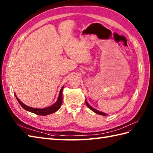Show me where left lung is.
Wrapping results in <instances>:
<instances>
[{"label": "left lung", "mask_w": 153, "mask_h": 153, "mask_svg": "<svg viewBox=\"0 0 153 153\" xmlns=\"http://www.w3.org/2000/svg\"><path fill=\"white\" fill-rule=\"evenodd\" d=\"M85 102H86V105H87V106L89 107V108L91 110H93V111L94 112H95V113H97V114H100V115H102V116H106L107 114H105V113H103V112H99V111H98V110H95V108H93V107H91V106L88 103H87V101H85Z\"/></svg>", "instance_id": "left-lung-1"}]
</instances>
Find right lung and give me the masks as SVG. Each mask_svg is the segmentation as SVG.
Segmentation results:
<instances>
[{"instance_id":"add662e5","label":"right lung","mask_w":153,"mask_h":153,"mask_svg":"<svg viewBox=\"0 0 153 153\" xmlns=\"http://www.w3.org/2000/svg\"><path fill=\"white\" fill-rule=\"evenodd\" d=\"M64 89V87H62L60 89V94H59V97H58V99L57 100V101L55 102L53 105H52L51 106L49 107H47V108H31V107L27 106L26 105H25L24 103H22L20 100H19L17 97V99L18 102L19 103L23 108H24L25 110H27L29 112H33L34 114H36L37 115H39V116H46L56 112L57 110L60 108V106L62 105V91Z\"/></svg>"}]
</instances>
